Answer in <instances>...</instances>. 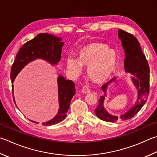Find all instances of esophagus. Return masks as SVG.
Returning a JSON list of instances; mask_svg holds the SVG:
<instances>
[{
    "instance_id": "obj_1",
    "label": "esophagus",
    "mask_w": 157,
    "mask_h": 157,
    "mask_svg": "<svg viewBox=\"0 0 157 157\" xmlns=\"http://www.w3.org/2000/svg\"><path fill=\"white\" fill-rule=\"evenodd\" d=\"M90 92V90L89 87H88V86H84L83 88H82V93H88Z\"/></svg>"
}]
</instances>
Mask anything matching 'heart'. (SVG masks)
Returning a JSON list of instances; mask_svg holds the SVG:
<instances>
[{
    "label": "heart",
    "instance_id": "heart-1",
    "mask_svg": "<svg viewBox=\"0 0 157 157\" xmlns=\"http://www.w3.org/2000/svg\"><path fill=\"white\" fill-rule=\"evenodd\" d=\"M78 60L73 58L67 59V67L71 72L78 75L82 73V66H88V78L95 83L100 84L113 75L117 67V55L106 44L90 42L79 49Z\"/></svg>",
    "mask_w": 157,
    "mask_h": 157
}]
</instances>
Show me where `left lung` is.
I'll list each match as a JSON object with an SVG mask.
<instances>
[{
    "mask_svg": "<svg viewBox=\"0 0 157 157\" xmlns=\"http://www.w3.org/2000/svg\"><path fill=\"white\" fill-rule=\"evenodd\" d=\"M118 36L121 40L126 55L124 59L125 70L126 72L130 73L135 76V78L132 77V80L138 90V97L136 102L129 110L119 116H114L105 109L104 101L108 85L116 80L115 78H112L101 86L104 95L100 97L99 99L98 106L95 109V115L101 120L113 123L127 121L132 118L146 102L150 92V67L146 56L141 49L140 43L133 35L124 30H119Z\"/></svg>",
    "mask_w": 157,
    "mask_h": 157,
    "instance_id": "8db88e82",
    "label": "left lung"
}]
</instances>
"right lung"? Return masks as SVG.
<instances>
[{"label":"right lung","mask_w":157,"mask_h":157,"mask_svg":"<svg viewBox=\"0 0 157 157\" xmlns=\"http://www.w3.org/2000/svg\"><path fill=\"white\" fill-rule=\"evenodd\" d=\"M64 42L62 38H57L49 33H40L36 38L24 44L17 53L16 57L11 69V79L13 82L14 79L25 66L36 59H42L47 61L51 65L57 64L61 59L62 47ZM58 84V99L59 108L56 117L50 121L42 123L43 126H51L57 124L64 120L69 110L71 101L75 93V84L73 82L66 79L63 76L59 75ZM13 91V84H12ZM13 93V92H12ZM13 98L14 103L13 93ZM36 124L38 122L33 121Z\"/></svg>","instance_id":"add662e5"}]
</instances>
